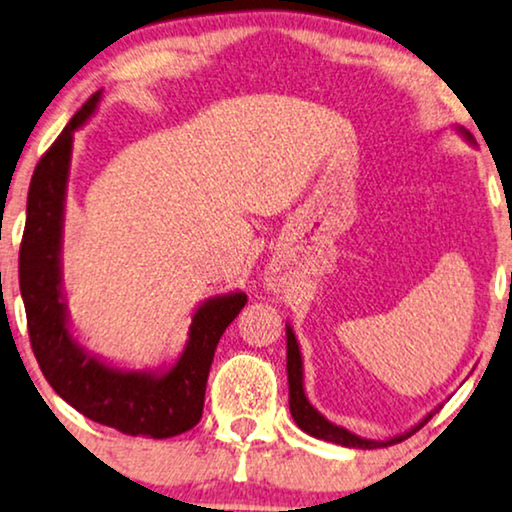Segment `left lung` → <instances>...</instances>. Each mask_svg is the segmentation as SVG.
<instances>
[{
	"label": "left lung",
	"mask_w": 512,
	"mask_h": 512,
	"mask_svg": "<svg viewBox=\"0 0 512 512\" xmlns=\"http://www.w3.org/2000/svg\"><path fill=\"white\" fill-rule=\"evenodd\" d=\"M456 133L463 135V140L473 142V135H470L466 128L463 126H456ZM285 337H288V384H290V414L292 419H295V424L302 428L304 433L313 435V438L318 440H325V442H335V445H342V447H353V449H377V447H388V445H395V442H403L410 438L419 431V428H424L428 421L435 412L440 410V407H435L433 412H428L424 419L419 421V424H414L410 431L400 433V435H393V438L388 440H367V438H360V435L346 431L344 426H337L332 424V421H327L323 414H320L316 407L309 403V398H306L304 393V365H302V351H299V344H297V337L295 332H292V327L285 323Z\"/></svg>",
	"instance_id": "left-lung-1"
}]
</instances>
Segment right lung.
Wrapping results in <instances>:
<instances>
[{
	"label": "right lung",
	"instance_id": "1",
	"mask_svg": "<svg viewBox=\"0 0 512 512\" xmlns=\"http://www.w3.org/2000/svg\"><path fill=\"white\" fill-rule=\"evenodd\" d=\"M93 93L34 168L20 243V295L27 332L44 377L65 403L126 435L173 438L199 424L217 342L248 302L245 292L215 295L194 311L175 363L133 370L95 356L74 339L63 288V227L74 131L98 109Z\"/></svg>",
	"mask_w": 512,
	"mask_h": 512
}]
</instances>
